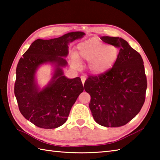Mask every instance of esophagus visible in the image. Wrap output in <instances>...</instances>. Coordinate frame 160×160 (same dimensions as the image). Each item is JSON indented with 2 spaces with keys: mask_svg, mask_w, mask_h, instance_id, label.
<instances>
[{
  "mask_svg": "<svg viewBox=\"0 0 160 160\" xmlns=\"http://www.w3.org/2000/svg\"><path fill=\"white\" fill-rule=\"evenodd\" d=\"M80 78H81V80H82V84H83V85H84V82H85V80H86V78H85V76H81L80 77Z\"/></svg>",
  "mask_w": 160,
  "mask_h": 160,
  "instance_id": "34e87169",
  "label": "esophagus"
}]
</instances>
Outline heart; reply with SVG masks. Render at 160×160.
Returning a JSON list of instances; mask_svg holds the SVG:
<instances>
[{"label": "heart", "instance_id": "heart-1", "mask_svg": "<svg viewBox=\"0 0 160 160\" xmlns=\"http://www.w3.org/2000/svg\"><path fill=\"white\" fill-rule=\"evenodd\" d=\"M119 56V50L116 47L108 46L96 37H93L80 42L74 53L72 63L78 65V61L89 62V69L91 73L101 75L109 71Z\"/></svg>", "mask_w": 160, "mask_h": 160}]
</instances>
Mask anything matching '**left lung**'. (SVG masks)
<instances>
[{"instance_id":"8db88e82","label":"left lung","mask_w":160,"mask_h":160,"mask_svg":"<svg viewBox=\"0 0 160 160\" xmlns=\"http://www.w3.org/2000/svg\"><path fill=\"white\" fill-rule=\"evenodd\" d=\"M119 49V56L105 73L89 76L84 89L91 96L90 110L98 124L119 127L134 118L143 106L147 88L144 62L137 51L119 37L102 36Z\"/></svg>"}]
</instances>
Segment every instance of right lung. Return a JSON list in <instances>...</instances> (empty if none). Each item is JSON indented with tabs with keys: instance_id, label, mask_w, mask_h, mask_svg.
<instances>
[{
	"instance_id": "obj_1",
	"label": "right lung",
	"mask_w": 160,
	"mask_h": 160,
	"mask_svg": "<svg viewBox=\"0 0 160 160\" xmlns=\"http://www.w3.org/2000/svg\"><path fill=\"white\" fill-rule=\"evenodd\" d=\"M82 32H71L59 38L38 39L20 58L16 67L14 94L21 114L36 127L55 128L67 120L71 108L84 87L79 77L68 79L61 67L67 65L68 44L82 38ZM47 62L56 64L52 81L40 91L35 82V71Z\"/></svg>"
}]
</instances>
